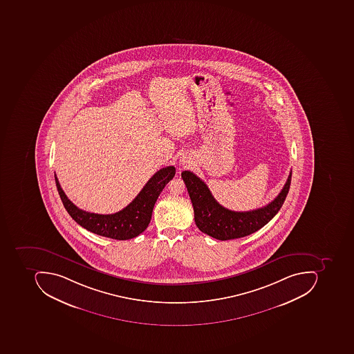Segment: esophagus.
Here are the masks:
<instances>
[{"instance_id": "obj_1", "label": "esophagus", "mask_w": 354, "mask_h": 354, "mask_svg": "<svg viewBox=\"0 0 354 354\" xmlns=\"http://www.w3.org/2000/svg\"><path fill=\"white\" fill-rule=\"evenodd\" d=\"M180 162H182V165H184V166H187L188 162H188L187 160H186V158H183V160H180Z\"/></svg>"}]
</instances>
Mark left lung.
<instances>
[{
	"label": "left lung",
	"instance_id": "left-lung-1",
	"mask_svg": "<svg viewBox=\"0 0 354 354\" xmlns=\"http://www.w3.org/2000/svg\"><path fill=\"white\" fill-rule=\"evenodd\" d=\"M194 206V222L200 231L219 241L241 239L266 225L282 207L291 182V171L277 198L263 207L249 212H234L220 205L205 183L190 171H183Z\"/></svg>",
	"mask_w": 354,
	"mask_h": 354
}]
</instances>
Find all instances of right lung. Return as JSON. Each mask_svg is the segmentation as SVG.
<instances>
[{"label": "right lung", "instance_id": "right-lung-1", "mask_svg": "<svg viewBox=\"0 0 354 354\" xmlns=\"http://www.w3.org/2000/svg\"><path fill=\"white\" fill-rule=\"evenodd\" d=\"M174 174L176 168L174 166L160 169L127 207L111 215H100L81 209L68 199L60 187L56 174L55 183L60 199L74 221L97 235L117 241H127L134 239L148 227L155 202L166 184L174 178Z\"/></svg>", "mask_w": 354, "mask_h": 354}]
</instances>
